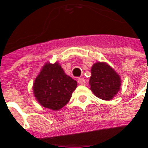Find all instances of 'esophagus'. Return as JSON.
<instances>
[{"instance_id": "obj_1", "label": "esophagus", "mask_w": 148, "mask_h": 148, "mask_svg": "<svg viewBox=\"0 0 148 148\" xmlns=\"http://www.w3.org/2000/svg\"><path fill=\"white\" fill-rule=\"evenodd\" d=\"M78 84H81V85H85V80L84 78H78Z\"/></svg>"}]
</instances>
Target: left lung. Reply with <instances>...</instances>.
Returning a JSON list of instances; mask_svg holds the SVG:
<instances>
[{
	"label": "left lung",
	"mask_w": 148,
	"mask_h": 148,
	"mask_svg": "<svg viewBox=\"0 0 148 148\" xmlns=\"http://www.w3.org/2000/svg\"><path fill=\"white\" fill-rule=\"evenodd\" d=\"M89 84L95 96L102 100H110L121 87V78L113 68L105 63H96L91 68Z\"/></svg>",
	"instance_id": "left-lung-1"
}]
</instances>
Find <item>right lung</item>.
Returning a JSON list of instances; mask_svg holds the SVG:
<instances>
[{"mask_svg":"<svg viewBox=\"0 0 148 148\" xmlns=\"http://www.w3.org/2000/svg\"><path fill=\"white\" fill-rule=\"evenodd\" d=\"M77 85V81L66 75L58 63H47L37 77L33 90L43 107L58 110L70 101Z\"/></svg>","mask_w":148,"mask_h":148,"instance_id":"obj_1","label":"right lung"}]
</instances>
